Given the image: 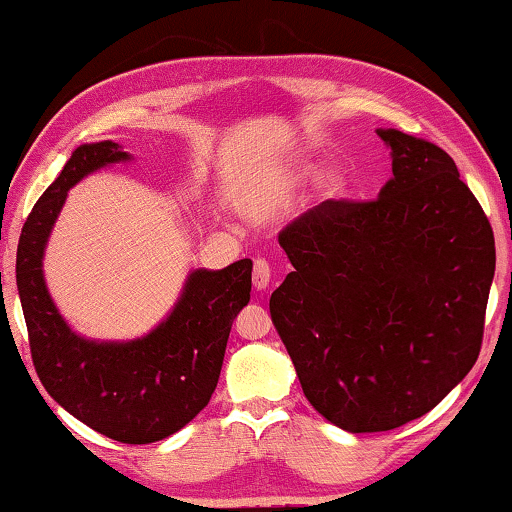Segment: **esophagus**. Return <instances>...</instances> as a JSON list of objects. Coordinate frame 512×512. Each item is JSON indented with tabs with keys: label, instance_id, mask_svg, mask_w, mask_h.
Instances as JSON below:
<instances>
[{
	"label": "esophagus",
	"instance_id": "obj_1",
	"mask_svg": "<svg viewBox=\"0 0 512 512\" xmlns=\"http://www.w3.org/2000/svg\"><path fill=\"white\" fill-rule=\"evenodd\" d=\"M269 280H271V264L266 262L264 257H257L253 264V285L257 290H264V287L269 285Z\"/></svg>",
	"mask_w": 512,
	"mask_h": 512
}]
</instances>
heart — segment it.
<instances>
[{
  "label": "heart",
  "mask_w": 512,
  "mask_h": 512,
  "mask_svg": "<svg viewBox=\"0 0 512 512\" xmlns=\"http://www.w3.org/2000/svg\"><path fill=\"white\" fill-rule=\"evenodd\" d=\"M301 174H304V176L318 174V167H304V169H301ZM329 185L336 187V190H338V187H341V178H338V176H329Z\"/></svg>",
  "instance_id": "1"
}]
</instances>
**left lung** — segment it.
Masks as SVG:
<instances>
[{"mask_svg": "<svg viewBox=\"0 0 512 512\" xmlns=\"http://www.w3.org/2000/svg\"><path fill=\"white\" fill-rule=\"evenodd\" d=\"M378 199H327L278 241L294 271L271 320L301 390L352 434L390 431L445 399L480 355L494 232L452 157L397 129Z\"/></svg>", "mask_w": 512, "mask_h": 512, "instance_id": "8db88e82", "label": "left lung"}]
</instances>
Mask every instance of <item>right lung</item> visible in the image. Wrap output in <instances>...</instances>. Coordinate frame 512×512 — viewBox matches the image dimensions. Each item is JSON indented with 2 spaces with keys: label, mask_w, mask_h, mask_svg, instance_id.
I'll use <instances>...</instances> for the list:
<instances>
[{
  "label": "right lung",
  "mask_w": 512,
  "mask_h": 512,
  "mask_svg": "<svg viewBox=\"0 0 512 512\" xmlns=\"http://www.w3.org/2000/svg\"><path fill=\"white\" fill-rule=\"evenodd\" d=\"M113 141L78 146L48 185L20 234L16 283L41 385L64 410L120 443H155L183 429L211 401L232 322L250 301L253 262L190 273L160 327L129 343L76 336L50 299L41 259L69 187L106 164L127 160Z\"/></svg>",
  "instance_id": "right-lung-1"
}]
</instances>
